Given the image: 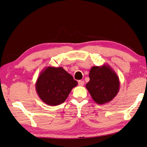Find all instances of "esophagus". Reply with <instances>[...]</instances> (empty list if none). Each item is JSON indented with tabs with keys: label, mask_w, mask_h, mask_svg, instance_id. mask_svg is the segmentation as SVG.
Masks as SVG:
<instances>
[{
	"label": "esophagus",
	"mask_w": 147,
	"mask_h": 147,
	"mask_svg": "<svg viewBox=\"0 0 147 147\" xmlns=\"http://www.w3.org/2000/svg\"><path fill=\"white\" fill-rule=\"evenodd\" d=\"M78 85H79V86H83V85H84V81L79 80L78 81Z\"/></svg>",
	"instance_id": "34e87169"
}]
</instances>
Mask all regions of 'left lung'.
<instances>
[{"mask_svg": "<svg viewBox=\"0 0 147 147\" xmlns=\"http://www.w3.org/2000/svg\"><path fill=\"white\" fill-rule=\"evenodd\" d=\"M89 77L86 88L96 104H107L117 95L120 88L119 79L109 65L93 66Z\"/></svg>", "mask_w": 147, "mask_h": 147, "instance_id": "left-lung-1", "label": "left lung"}]
</instances>
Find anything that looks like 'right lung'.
Segmentation results:
<instances>
[{
	"instance_id": "1",
	"label": "right lung",
	"mask_w": 147,
	"mask_h": 147,
	"mask_svg": "<svg viewBox=\"0 0 147 147\" xmlns=\"http://www.w3.org/2000/svg\"><path fill=\"white\" fill-rule=\"evenodd\" d=\"M78 82L62 67H46L40 73L35 83L40 98L51 106L63 103Z\"/></svg>"
}]
</instances>
